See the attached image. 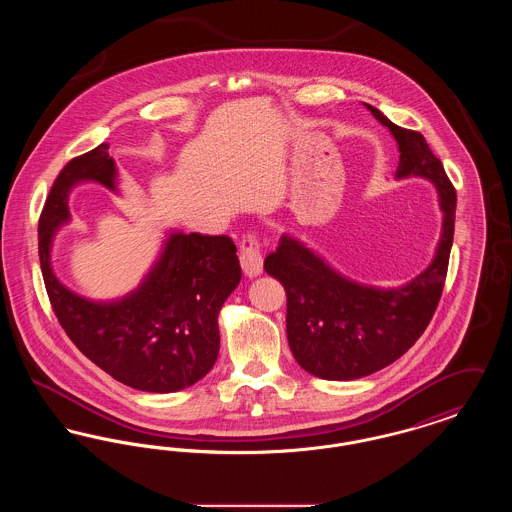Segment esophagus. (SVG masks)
Wrapping results in <instances>:
<instances>
[{
	"label": "esophagus",
	"instance_id": "34e87169",
	"mask_svg": "<svg viewBox=\"0 0 512 512\" xmlns=\"http://www.w3.org/2000/svg\"><path fill=\"white\" fill-rule=\"evenodd\" d=\"M240 263L249 278L259 276L263 272V255L261 244L255 234H245L240 242Z\"/></svg>",
	"mask_w": 512,
	"mask_h": 512
}]
</instances>
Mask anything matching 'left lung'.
I'll return each mask as SVG.
<instances>
[{
  "mask_svg": "<svg viewBox=\"0 0 512 512\" xmlns=\"http://www.w3.org/2000/svg\"><path fill=\"white\" fill-rule=\"evenodd\" d=\"M365 105L397 142L401 155L395 178L422 176L436 186L443 224L428 268L405 286L388 290L353 282L288 234L280 238L265 259V270L288 295L286 332L295 361L324 380L363 378L413 347L436 313L453 245L457 194L441 161L420 132L401 128Z\"/></svg>",
  "mask_w": 512,
  "mask_h": 512,
  "instance_id": "left-lung-1",
  "label": "left lung"
}]
</instances>
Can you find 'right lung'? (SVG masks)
<instances>
[{
  "label": "right lung",
  "mask_w": 512,
  "mask_h": 512,
  "mask_svg": "<svg viewBox=\"0 0 512 512\" xmlns=\"http://www.w3.org/2000/svg\"><path fill=\"white\" fill-rule=\"evenodd\" d=\"M101 146L71 159L55 178L38 222V251L53 313L74 345L124 386L151 393L184 390L219 357V313L242 280L228 236L172 232L134 292L92 301L65 288L51 268L55 230L71 220L69 194L80 182L117 190V167Z\"/></svg>",
  "instance_id": "obj_1"
}]
</instances>
